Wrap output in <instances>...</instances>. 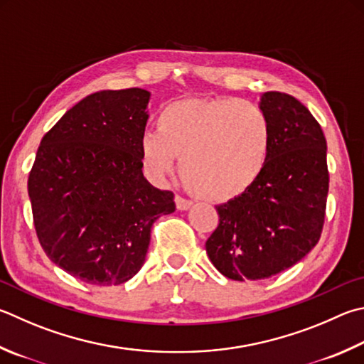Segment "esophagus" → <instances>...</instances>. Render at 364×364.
<instances>
[{
    "label": "esophagus",
    "instance_id": "34e87169",
    "mask_svg": "<svg viewBox=\"0 0 364 364\" xmlns=\"http://www.w3.org/2000/svg\"><path fill=\"white\" fill-rule=\"evenodd\" d=\"M175 205H176V208L180 210V211H186V210L191 208V205H193V202L183 199V197H180V196H176L175 197Z\"/></svg>",
    "mask_w": 364,
    "mask_h": 364
}]
</instances>
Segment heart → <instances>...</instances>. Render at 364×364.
<instances>
[{
    "instance_id": "b5f03b06",
    "label": "heart",
    "mask_w": 364,
    "mask_h": 364,
    "mask_svg": "<svg viewBox=\"0 0 364 364\" xmlns=\"http://www.w3.org/2000/svg\"><path fill=\"white\" fill-rule=\"evenodd\" d=\"M156 132L140 141L144 170L156 181L176 168L200 199L228 202L255 186L272 149V127L257 105L232 97L189 98L161 109Z\"/></svg>"
}]
</instances>
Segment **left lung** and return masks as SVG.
I'll return each instance as SVG.
<instances>
[{
    "label": "left lung",
    "mask_w": 364,
    "mask_h": 364,
    "mask_svg": "<svg viewBox=\"0 0 364 364\" xmlns=\"http://www.w3.org/2000/svg\"><path fill=\"white\" fill-rule=\"evenodd\" d=\"M272 127L266 168L248 193L218 205L220 224L205 248L230 280H264L294 266L318 242L329 175L320 124L294 97L266 92Z\"/></svg>",
    "instance_id": "1"
}]
</instances>
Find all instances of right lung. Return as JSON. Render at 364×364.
<instances>
[{"mask_svg": "<svg viewBox=\"0 0 364 364\" xmlns=\"http://www.w3.org/2000/svg\"><path fill=\"white\" fill-rule=\"evenodd\" d=\"M151 92L100 90L43 136L28 178L39 243L90 285H121L144 264L151 228L175 211L173 194L143 176L140 141Z\"/></svg>", "mask_w": 364, "mask_h": 364, "instance_id": "1", "label": "right lung"}]
</instances>
